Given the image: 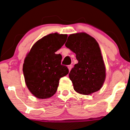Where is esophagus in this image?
<instances>
[{
  "label": "esophagus",
  "mask_w": 130,
  "mask_h": 130,
  "mask_svg": "<svg viewBox=\"0 0 130 130\" xmlns=\"http://www.w3.org/2000/svg\"><path fill=\"white\" fill-rule=\"evenodd\" d=\"M68 70H69V71H71V68H72V65H68Z\"/></svg>",
  "instance_id": "esophagus-1"
}]
</instances>
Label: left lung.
<instances>
[{
    "label": "left lung",
    "instance_id": "obj_1",
    "mask_svg": "<svg viewBox=\"0 0 130 130\" xmlns=\"http://www.w3.org/2000/svg\"><path fill=\"white\" fill-rule=\"evenodd\" d=\"M65 46L78 60L69 73L74 90L84 95L99 91L105 80L106 70L98 42L85 32H79L70 34Z\"/></svg>",
    "mask_w": 130,
    "mask_h": 130
}]
</instances>
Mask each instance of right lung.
<instances>
[{
	"instance_id": "add662e5",
	"label": "right lung",
	"mask_w": 130,
	"mask_h": 130,
	"mask_svg": "<svg viewBox=\"0 0 130 130\" xmlns=\"http://www.w3.org/2000/svg\"><path fill=\"white\" fill-rule=\"evenodd\" d=\"M67 34L55 33L37 41L26 55L23 72L26 87L39 99H47L57 91L61 77L69 70L61 65L62 56L56 54L65 43Z\"/></svg>"
}]
</instances>
